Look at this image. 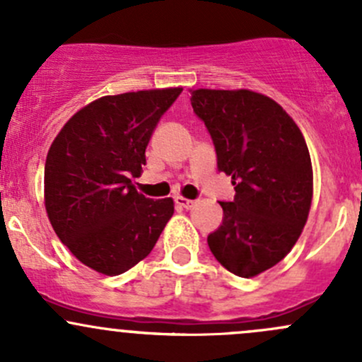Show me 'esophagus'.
Wrapping results in <instances>:
<instances>
[{
  "label": "esophagus",
  "mask_w": 362,
  "mask_h": 362,
  "mask_svg": "<svg viewBox=\"0 0 362 362\" xmlns=\"http://www.w3.org/2000/svg\"><path fill=\"white\" fill-rule=\"evenodd\" d=\"M176 204L180 207H182V209H192V207H195V200H189V199H185V197H176Z\"/></svg>",
  "instance_id": "esophagus-1"
}]
</instances>
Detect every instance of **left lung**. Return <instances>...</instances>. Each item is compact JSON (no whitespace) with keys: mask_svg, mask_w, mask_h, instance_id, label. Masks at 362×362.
<instances>
[{"mask_svg":"<svg viewBox=\"0 0 362 362\" xmlns=\"http://www.w3.org/2000/svg\"><path fill=\"white\" fill-rule=\"evenodd\" d=\"M192 106L214 143L218 169L232 176L233 202L207 237L214 258L255 277L286 258L301 235L314 193L310 153L294 120L252 90H192Z\"/></svg>","mask_w":362,"mask_h":362,"instance_id":"8db88e82","label":"left lung"}]
</instances>
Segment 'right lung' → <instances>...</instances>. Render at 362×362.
<instances>
[{"label":"right lung","instance_id":"obj_1","mask_svg":"<svg viewBox=\"0 0 362 362\" xmlns=\"http://www.w3.org/2000/svg\"><path fill=\"white\" fill-rule=\"evenodd\" d=\"M182 88L106 95L61 129L45 162V209L62 244L92 270L120 275L146 258L174 214L173 199L132 185L146 146Z\"/></svg>","mask_w":362,"mask_h":362}]
</instances>
